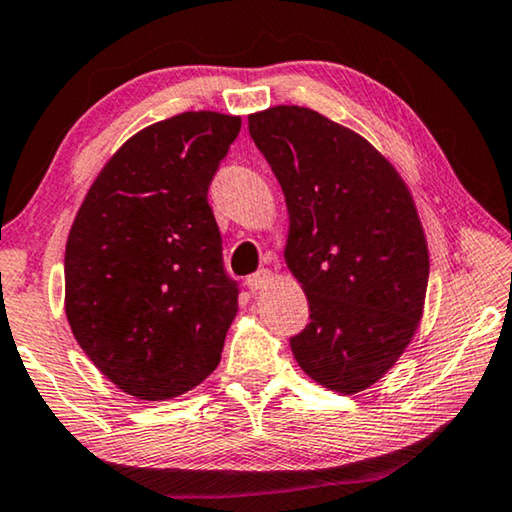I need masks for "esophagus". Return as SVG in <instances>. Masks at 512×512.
<instances>
[{"label": "esophagus", "instance_id": "34e87169", "mask_svg": "<svg viewBox=\"0 0 512 512\" xmlns=\"http://www.w3.org/2000/svg\"><path fill=\"white\" fill-rule=\"evenodd\" d=\"M271 280H273V273L269 269H262L248 278V285L253 292H262L264 287H269Z\"/></svg>", "mask_w": 512, "mask_h": 512}]
</instances>
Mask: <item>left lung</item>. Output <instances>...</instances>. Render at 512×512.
I'll return each instance as SVG.
<instances>
[{
    "label": "left lung",
    "instance_id": "8db88e82",
    "mask_svg": "<svg viewBox=\"0 0 512 512\" xmlns=\"http://www.w3.org/2000/svg\"><path fill=\"white\" fill-rule=\"evenodd\" d=\"M285 194V264L311 322L290 345L308 378L338 394L376 385L424 315L429 248L406 181L362 134L306 106L248 115Z\"/></svg>",
    "mask_w": 512,
    "mask_h": 512
}]
</instances>
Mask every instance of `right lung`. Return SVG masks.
Masks as SVG:
<instances>
[{
    "mask_svg": "<svg viewBox=\"0 0 512 512\" xmlns=\"http://www.w3.org/2000/svg\"><path fill=\"white\" fill-rule=\"evenodd\" d=\"M241 115L185 111L104 164L69 229L64 313L90 362L129 397L167 401L220 364L239 290L222 271L206 192Z\"/></svg>",
    "mask_w": 512,
    "mask_h": 512,
    "instance_id": "add662e5",
    "label": "right lung"
}]
</instances>
